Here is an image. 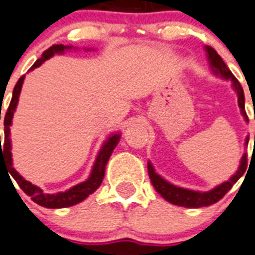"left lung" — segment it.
I'll return each instance as SVG.
<instances>
[{"label":"left lung","mask_w":255,"mask_h":255,"mask_svg":"<svg viewBox=\"0 0 255 255\" xmlns=\"http://www.w3.org/2000/svg\"><path fill=\"white\" fill-rule=\"evenodd\" d=\"M204 49H206L207 60H208V64H210L211 72L215 76H217V77L223 78V80H229L232 82V88H233V90L237 94V98H239V107L241 110L242 117H244L245 122L248 123L249 119H248V115H246L245 111V95H244L242 86L240 85L237 78L232 74V72L227 67V64L223 61L220 55H217V52L212 47L206 45ZM248 144H249V136H246L245 138V146H248ZM246 162H248V154L244 153L241 157V161H240L239 169H237L235 174L232 175L228 181L217 185L216 187H214L210 191H195V190H188V188L173 185L170 182H167L165 178L161 177L158 173H156L150 161H148V173L153 187L156 188V191L162 196L163 199L167 200L171 204H175V206L179 207L200 208V207L211 206V204L219 202L231 190L232 186L235 185L236 182L244 175L246 170V165H248Z\"/></svg>","instance_id":"1"}]
</instances>
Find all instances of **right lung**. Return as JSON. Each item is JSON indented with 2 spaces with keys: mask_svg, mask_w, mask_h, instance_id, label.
Here are the masks:
<instances>
[{
  "mask_svg": "<svg viewBox=\"0 0 255 255\" xmlns=\"http://www.w3.org/2000/svg\"><path fill=\"white\" fill-rule=\"evenodd\" d=\"M74 49L72 45H64V44H55L52 47H49L40 59L30 68V70H34L35 68L40 67L41 64L44 63L45 60L51 59L55 55H63L65 51H70ZM85 51H90L86 48ZM26 76L18 80L15 88L13 90V97H11V102L9 105V109L6 111L5 121H3V126H5V141L3 145H1V136H0V162L1 160L6 161V166L9 170V174L16 181V183L19 185V187L26 192L27 195L31 196V199L35 203H38L39 206L45 207V208H65V207L74 206L78 204L80 202L85 200L90 194L97 190L101 186L105 177V170H106V165L109 162L110 156L113 154L114 149L117 148V145L121 141V132H114L105 140L101 149H99L98 154L95 157L94 165L92 167L90 175L88 179L84 182H81L78 185L73 186V187L68 188L67 191L56 192V194H45L43 192L40 187L32 185L30 181H26L22 175L18 173L13 167V158H11V138H10V126L13 124V117L15 113V109L18 106V101H19V94L22 90V85ZM1 121V114H0Z\"/></svg>",
  "mask_w": 255,
  "mask_h": 255,
  "instance_id": "obj_1",
  "label": "right lung"
}]
</instances>
